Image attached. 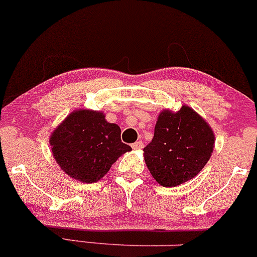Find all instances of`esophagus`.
Here are the masks:
<instances>
[{"label": "esophagus", "mask_w": 257, "mask_h": 257, "mask_svg": "<svg viewBox=\"0 0 257 257\" xmlns=\"http://www.w3.org/2000/svg\"><path fill=\"white\" fill-rule=\"evenodd\" d=\"M132 148H134V150H136V151L142 150V148H143V142H142V141H137L136 143H134V145H132Z\"/></svg>", "instance_id": "obj_1"}]
</instances>
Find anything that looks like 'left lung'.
Wrapping results in <instances>:
<instances>
[{
    "instance_id": "8db88e82",
    "label": "left lung",
    "mask_w": 257,
    "mask_h": 257,
    "mask_svg": "<svg viewBox=\"0 0 257 257\" xmlns=\"http://www.w3.org/2000/svg\"><path fill=\"white\" fill-rule=\"evenodd\" d=\"M214 141L212 127L194 109L187 105L179 111L164 109L158 115L153 140L143 148V157L157 183L174 187L203 169Z\"/></svg>"
}]
</instances>
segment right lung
<instances>
[{
    "label": "right lung",
    "instance_id": "add662e5",
    "mask_svg": "<svg viewBox=\"0 0 257 257\" xmlns=\"http://www.w3.org/2000/svg\"><path fill=\"white\" fill-rule=\"evenodd\" d=\"M52 154L60 168L84 184L95 183L109 172L120 156L132 151L121 142V130L105 120V114L78 109L52 131Z\"/></svg>",
    "mask_w": 257,
    "mask_h": 257
}]
</instances>
